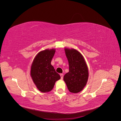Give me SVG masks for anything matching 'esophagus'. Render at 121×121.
<instances>
[{
	"label": "esophagus",
	"instance_id": "esophagus-1",
	"mask_svg": "<svg viewBox=\"0 0 121 121\" xmlns=\"http://www.w3.org/2000/svg\"><path fill=\"white\" fill-rule=\"evenodd\" d=\"M60 76L61 79H63V77H64V75H63V74H60Z\"/></svg>",
	"mask_w": 121,
	"mask_h": 121
}]
</instances>
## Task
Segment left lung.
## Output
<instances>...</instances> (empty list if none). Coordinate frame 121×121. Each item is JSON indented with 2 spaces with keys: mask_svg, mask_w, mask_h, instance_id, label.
<instances>
[{
  "mask_svg": "<svg viewBox=\"0 0 121 121\" xmlns=\"http://www.w3.org/2000/svg\"><path fill=\"white\" fill-rule=\"evenodd\" d=\"M69 65V72L64 80L69 92L77 93L81 91L86 85L88 78V69L85 60L78 51L65 49Z\"/></svg>",
  "mask_w": 121,
  "mask_h": 121,
  "instance_id": "1",
  "label": "left lung"
}]
</instances>
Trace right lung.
<instances>
[{
    "instance_id": "add662e5",
    "label": "right lung",
    "mask_w": 121,
    "mask_h": 121,
    "mask_svg": "<svg viewBox=\"0 0 121 121\" xmlns=\"http://www.w3.org/2000/svg\"><path fill=\"white\" fill-rule=\"evenodd\" d=\"M56 50L46 49L39 52L35 57L31 65V76L38 89L42 92L52 90L55 83L60 79L51 65Z\"/></svg>"
}]
</instances>
